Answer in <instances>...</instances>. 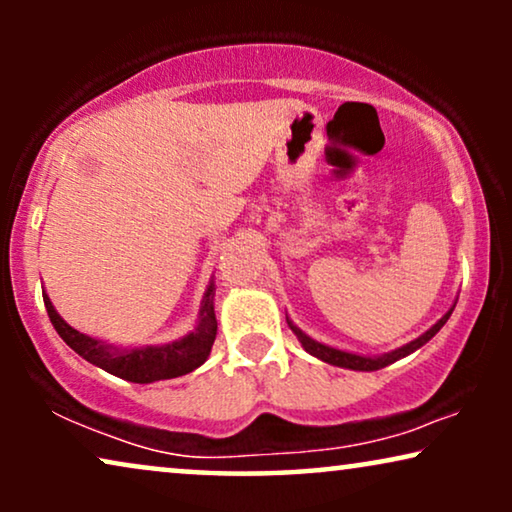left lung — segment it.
<instances>
[{
    "mask_svg": "<svg viewBox=\"0 0 512 512\" xmlns=\"http://www.w3.org/2000/svg\"><path fill=\"white\" fill-rule=\"evenodd\" d=\"M454 310V305L447 310L443 317H440L436 324H433L429 331L419 335V338H415L412 342H408V345L398 347V349H391V352L387 354H377V356H363V354H354V352H345V349H338V347H331V345H324V342H317L314 338H310L305 331H300V328L293 324V321L286 317V324H289V328L293 333H296V338L300 340V345H303V349L307 354L317 356V359H321L324 363H331V366H338V368H347V370H361V373H373V370H380V368H387L389 363H394L398 359H403V356H408L412 352H417L419 347L426 345L433 335H436L440 328L445 326V321L450 319V314Z\"/></svg>",
    "mask_w": 512,
    "mask_h": 512,
    "instance_id": "left-lung-1",
    "label": "left lung"
}]
</instances>
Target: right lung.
I'll return each instance as SVG.
<instances>
[{
    "label": "right lung",
    "mask_w": 512,
    "mask_h": 512,
    "mask_svg": "<svg viewBox=\"0 0 512 512\" xmlns=\"http://www.w3.org/2000/svg\"><path fill=\"white\" fill-rule=\"evenodd\" d=\"M214 279H209L205 296H202L198 321L193 331L181 335L179 340L167 345H146V347H116L109 342L97 340L69 326L55 310L51 298L44 291V305L51 324L62 340L83 356L93 366L107 370V373L121 377V380L151 384L158 380H172L186 373H193L207 361L216 340V314H214Z\"/></svg>",
    "instance_id": "1"
}]
</instances>
